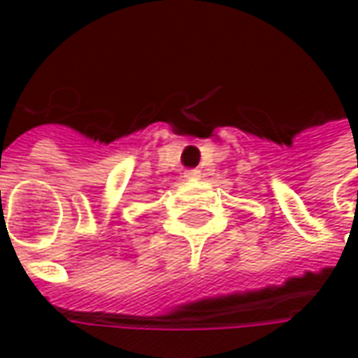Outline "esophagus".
Instances as JSON below:
<instances>
[{
	"mask_svg": "<svg viewBox=\"0 0 358 358\" xmlns=\"http://www.w3.org/2000/svg\"><path fill=\"white\" fill-rule=\"evenodd\" d=\"M185 177L191 179V181H195V179L201 177V171H199V169H187V171H185Z\"/></svg>",
	"mask_w": 358,
	"mask_h": 358,
	"instance_id": "obj_1",
	"label": "esophagus"
}]
</instances>
